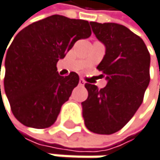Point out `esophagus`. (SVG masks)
Returning a JSON list of instances; mask_svg holds the SVG:
<instances>
[{"label": "esophagus", "mask_w": 160, "mask_h": 160, "mask_svg": "<svg viewBox=\"0 0 160 160\" xmlns=\"http://www.w3.org/2000/svg\"><path fill=\"white\" fill-rule=\"evenodd\" d=\"M79 85H81V86H83L84 84H85V82H84V79H82V78H81V79H79Z\"/></svg>", "instance_id": "esophagus-1"}]
</instances>
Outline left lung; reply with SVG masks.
Wrapping results in <instances>:
<instances>
[{
	"label": "left lung",
	"instance_id": "obj_1",
	"mask_svg": "<svg viewBox=\"0 0 160 160\" xmlns=\"http://www.w3.org/2000/svg\"><path fill=\"white\" fill-rule=\"evenodd\" d=\"M96 37L106 46L97 69L108 84L98 89L85 83L88 98L82 104L86 128L98 134L120 131L143 102L150 82V52L144 41L125 26L90 22Z\"/></svg>",
	"mask_w": 160,
	"mask_h": 160
}]
</instances>
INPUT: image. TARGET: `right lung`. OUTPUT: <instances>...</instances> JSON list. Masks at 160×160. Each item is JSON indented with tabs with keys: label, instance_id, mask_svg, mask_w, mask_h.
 <instances>
[{
	"label": "right lung",
	"instance_id": "obj_1",
	"mask_svg": "<svg viewBox=\"0 0 160 160\" xmlns=\"http://www.w3.org/2000/svg\"><path fill=\"white\" fill-rule=\"evenodd\" d=\"M90 35L88 21L61 15L30 24L16 35L7 51L3 85L11 111L20 123L46 128L56 122L79 81L75 72L59 76L57 63L78 40ZM4 52L0 53V75Z\"/></svg>",
	"mask_w": 160,
	"mask_h": 160
}]
</instances>
